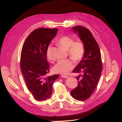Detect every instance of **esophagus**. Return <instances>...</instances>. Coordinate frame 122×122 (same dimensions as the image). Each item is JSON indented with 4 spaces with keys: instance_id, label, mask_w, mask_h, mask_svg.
Returning <instances> with one entry per match:
<instances>
[{
    "instance_id": "obj_1",
    "label": "esophagus",
    "mask_w": 122,
    "mask_h": 122,
    "mask_svg": "<svg viewBox=\"0 0 122 122\" xmlns=\"http://www.w3.org/2000/svg\"><path fill=\"white\" fill-rule=\"evenodd\" d=\"M61 77H63V78H68V76H64V75H61Z\"/></svg>"
}]
</instances>
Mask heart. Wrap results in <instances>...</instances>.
Listing matches in <instances>:
<instances>
[{
    "label": "heart",
    "instance_id": "heart-1",
    "mask_svg": "<svg viewBox=\"0 0 122 122\" xmlns=\"http://www.w3.org/2000/svg\"><path fill=\"white\" fill-rule=\"evenodd\" d=\"M57 43L62 49L68 50L69 56L74 61H79L84 56L85 48L83 43L81 42H74L73 39L70 37L63 36L59 39ZM52 48V46L50 45L46 49V57L49 60H51L50 52ZM74 66V62L72 60H61L55 64L53 67V70L57 73L66 74L68 73Z\"/></svg>",
    "mask_w": 122,
    "mask_h": 122
}]
</instances>
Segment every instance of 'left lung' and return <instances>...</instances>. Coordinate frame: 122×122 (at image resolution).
I'll return each mask as SVG.
<instances>
[{
  "label": "left lung",
  "instance_id": "obj_1",
  "mask_svg": "<svg viewBox=\"0 0 122 122\" xmlns=\"http://www.w3.org/2000/svg\"><path fill=\"white\" fill-rule=\"evenodd\" d=\"M75 33H77L85 48L84 56L73 70L80 73L76 77L78 85L71 92L74 99L84 101L94 92L102 71V63L99 46L89 29L84 27H72Z\"/></svg>",
  "mask_w": 122,
  "mask_h": 122
}]
</instances>
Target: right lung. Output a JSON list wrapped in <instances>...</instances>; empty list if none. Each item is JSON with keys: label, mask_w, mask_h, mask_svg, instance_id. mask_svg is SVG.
Masks as SVG:
<instances>
[{"label": "right lung", "mask_w": 122, "mask_h": 122, "mask_svg": "<svg viewBox=\"0 0 122 122\" xmlns=\"http://www.w3.org/2000/svg\"><path fill=\"white\" fill-rule=\"evenodd\" d=\"M58 29L39 28L25 39L20 56V69L27 87L38 101L50 98L52 85L58 74L46 76L49 72L46 49L56 36Z\"/></svg>", "instance_id": "obj_1"}]
</instances>
